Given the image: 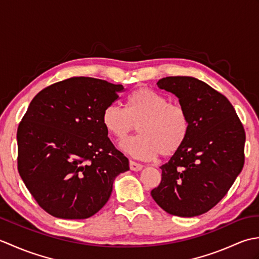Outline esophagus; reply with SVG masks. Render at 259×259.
I'll return each instance as SVG.
<instances>
[{"label": "esophagus", "instance_id": "esophagus-1", "mask_svg": "<svg viewBox=\"0 0 259 259\" xmlns=\"http://www.w3.org/2000/svg\"><path fill=\"white\" fill-rule=\"evenodd\" d=\"M130 169L133 170V171H140V170L142 169V164L130 160Z\"/></svg>", "mask_w": 259, "mask_h": 259}]
</instances>
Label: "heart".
<instances>
[{
  "label": "heart",
  "instance_id": "1",
  "mask_svg": "<svg viewBox=\"0 0 259 259\" xmlns=\"http://www.w3.org/2000/svg\"><path fill=\"white\" fill-rule=\"evenodd\" d=\"M140 124L141 135L122 142L121 149L140 160H152L159 155H175L188 137L190 122L186 109L148 88L135 90L126 101V110L110 104L102 113L107 133L123 141Z\"/></svg>",
  "mask_w": 259,
  "mask_h": 259
}]
</instances>
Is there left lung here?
Returning a JSON list of instances; mask_svg holds the SVG:
<instances>
[{
    "instance_id": "8db88e82",
    "label": "left lung",
    "mask_w": 259,
    "mask_h": 259,
    "mask_svg": "<svg viewBox=\"0 0 259 259\" xmlns=\"http://www.w3.org/2000/svg\"><path fill=\"white\" fill-rule=\"evenodd\" d=\"M157 85L179 99L190 129L183 147L160 167L161 183L151 196L170 214L199 216L223 199L244 167V126L228 99L203 81L167 76Z\"/></svg>"
}]
</instances>
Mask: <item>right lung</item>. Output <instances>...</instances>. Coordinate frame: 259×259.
<instances>
[{
  "label": "right lung",
  "mask_w": 259,
  "mask_h": 259,
  "mask_svg": "<svg viewBox=\"0 0 259 259\" xmlns=\"http://www.w3.org/2000/svg\"><path fill=\"white\" fill-rule=\"evenodd\" d=\"M121 84L74 76L33 98L18 128V169L38 206L62 219H85L106 205L129 160L115 149L102 113Z\"/></svg>",
  "instance_id": "obj_1"
}]
</instances>
